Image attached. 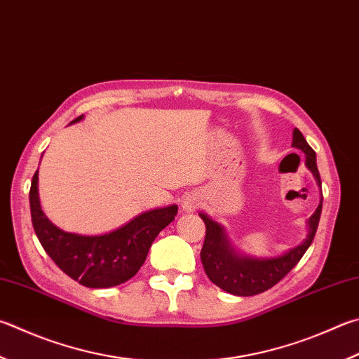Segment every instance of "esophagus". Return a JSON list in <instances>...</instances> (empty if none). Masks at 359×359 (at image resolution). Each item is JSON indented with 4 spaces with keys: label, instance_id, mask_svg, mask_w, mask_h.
<instances>
[{
    "label": "esophagus",
    "instance_id": "esophagus-1",
    "mask_svg": "<svg viewBox=\"0 0 359 359\" xmlns=\"http://www.w3.org/2000/svg\"><path fill=\"white\" fill-rule=\"evenodd\" d=\"M196 207V201L191 199V198H187L184 202V208L185 210H193V208Z\"/></svg>",
    "mask_w": 359,
    "mask_h": 359
}]
</instances>
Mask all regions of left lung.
<instances>
[{
	"label": "left lung",
	"mask_w": 359,
	"mask_h": 359,
	"mask_svg": "<svg viewBox=\"0 0 359 359\" xmlns=\"http://www.w3.org/2000/svg\"><path fill=\"white\" fill-rule=\"evenodd\" d=\"M292 146L306 154V166L316 175L318 185H322L320 174H318L316 152L298 128L293 130ZM322 202L317 210L309 218V233L308 238L302 245L293 248L284 256L271 259H250L242 257L232 250L224 236L223 227L215 223L207 215L201 213V218L205 224V238L201 250V260L204 265V271L213 284L219 289L229 292L232 295L251 297L271 289L278 284L287 273L295 266L304 252L308 251L312 240L317 232L318 221H320Z\"/></svg>",
	"instance_id": "obj_1"
}]
</instances>
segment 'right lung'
Wrapping results in <instances>:
<instances>
[{"label": "right lung", "mask_w": 359, "mask_h": 359, "mask_svg": "<svg viewBox=\"0 0 359 359\" xmlns=\"http://www.w3.org/2000/svg\"><path fill=\"white\" fill-rule=\"evenodd\" d=\"M37 180L36 171L29 190L31 219L36 236L53 262L84 287H114L133 278L144 264L155 237L177 215V205L155 208L105 236H76L57 229L45 217L39 202Z\"/></svg>", "instance_id": "1"}]
</instances>
